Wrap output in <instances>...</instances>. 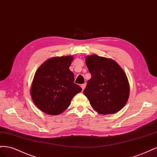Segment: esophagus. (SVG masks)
<instances>
[{
  "instance_id": "obj_1",
  "label": "esophagus",
  "mask_w": 157,
  "mask_h": 157,
  "mask_svg": "<svg viewBox=\"0 0 157 157\" xmlns=\"http://www.w3.org/2000/svg\"><path fill=\"white\" fill-rule=\"evenodd\" d=\"M86 83H84V84H82L81 85V88H82V91H83V90H84V88H85V87H86Z\"/></svg>"
}]
</instances>
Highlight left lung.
Listing matches in <instances>:
<instances>
[{
	"label": "left lung",
	"instance_id": "8db88e82",
	"mask_svg": "<svg viewBox=\"0 0 157 157\" xmlns=\"http://www.w3.org/2000/svg\"><path fill=\"white\" fill-rule=\"evenodd\" d=\"M90 78L84 94L101 115L120 111L128 101L130 86L124 71L116 61L97 55L86 57Z\"/></svg>",
	"mask_w": 157,
	"mask_h": 157
}]
</instances>
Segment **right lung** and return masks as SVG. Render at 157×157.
Listing matches in <instances>:
<instances>
[{"instance_id":"add662e5","label":"right lung","mask_w":157,"mask_h":157,"mask_svg":"<svg viewBox=\"0 0 157 157\" xmlns=\"http://www.w3.org/2000/svg\"><path fill=\"white\" fill-rule=\"evenodd\" d=\"M73 56L52 58L36 71L31 88L33 102L42 111L57 115L63 112L71 99L82 90L74 83V74L69 69Z\"/></svg>"}]
</instances>
